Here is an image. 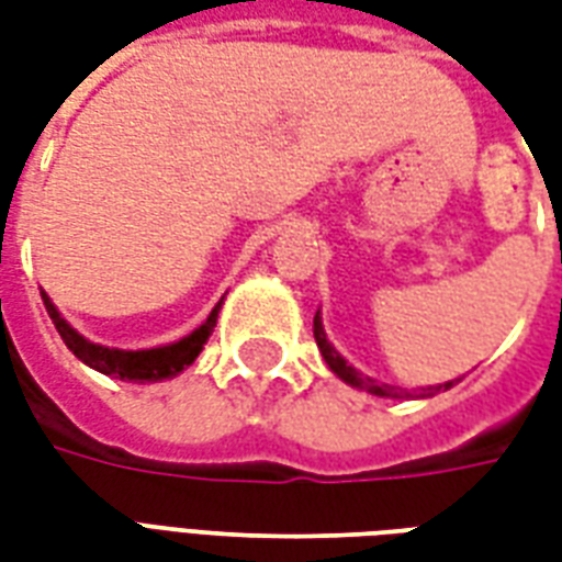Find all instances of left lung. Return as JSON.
<instances>
[{"label": "left lung", "mask_w": 562, "mask_h": 562, "mask_svg": "<svg viewBox=\"0 0 562 562\" xmlns=\"http://www.w3.org/2000/svg\"><path fill=\"white\" fill-rule=\"evenodd\" d=\"M313 334H316V346H318V352H322V358H325V364H328L330 370L346 382V385L370 391V394H376V397H409V391H397V389H391V385H376L370 376H361L352 364H346V358H342V355L330 346L328 337H325V328H322V318H318V313L316 318H313ZM454 382H458V379H454ZM454 382H446V385H430V389H418L415 391V397H434L436 391H448Z\"/></svg>", "instance_id": "8db88e82"}]
</instances>
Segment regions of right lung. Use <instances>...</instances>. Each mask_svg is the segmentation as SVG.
Here are the masks:
<instances>
[{"label":"right lung","mask_w":562,"mask_h":562,"mask_svg":"<svg viewBox=\"0 0 562 562\" xmlns=\"http://www.w3.org/2000/svg\"><path fill=\"white\" fill-rule=\"evenodd\" d=\"M44 310L47 316L54 318L59 337L66 342L68 349L75 352V358H80L83 364L99 370L104 376L123 379V382H161V379H173L177 373H183L186 367L192 364L198 358V352L204 349V342L216 328V316H220V306H213V313L207 316V322L195 328L189 337L177 342H168V346H156V349H138V352H126V349H108V346H99V342H90L83 334L68 325L66 318L59 316V310L54 306V301L42 292Z\"/></svg>","instance_id":"obj_1"}]
</instances>
